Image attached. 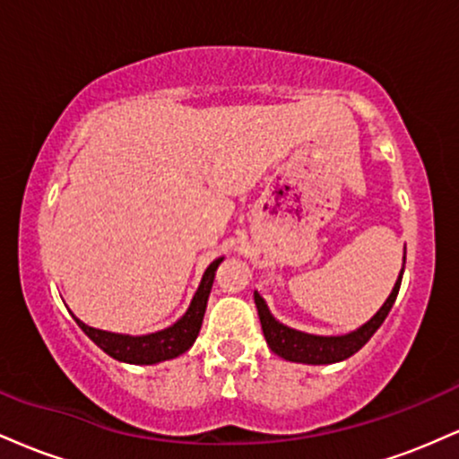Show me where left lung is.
<instances>
[{
    "instance_id": "obj_1",
    "label": "left lung",
    "mask_w": 459,
    "mask_h": 459,
    "mask_svg": "<svg viewBox=\"0 0 459 459\" xmlns=\"http://www.w3.org/2000/svg\"><path fill=\"white\" fill-rule=\"evenodd\" d=\"M403 276V272H402ZM402 276L394 282L393 293L388 296L384 307L377 310V315L371 321H367L362 328L345 336H315V334H304V332L291 330L287 325L278 324L276 319L272 317L270 308H267L265 299H263L259 293H255L256 310H259L261 328L263 334H265L267 345L273 354H278L284 360L291 362H307V365H330V362H339L356 354L362 345L376 334V330L384 324V319L391 313L394 299H397L399 287H402Z\"/></svg>"
}]
</instances>
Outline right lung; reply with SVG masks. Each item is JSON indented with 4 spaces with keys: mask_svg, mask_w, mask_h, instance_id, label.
Instances as JSON below:
<instances>
[{
    "mask_svg": "<svg viewBox=\"0 0 459 459\" xmlns=\"http://www.w3.org/2000/svg\"><path fill=\"white\" fill-rule=\"evenodd\" d=\"M222 259L224 256H220V259H215L212 265L207 267L203 282H200L196 296H194L192 304H189L187 313L183 315L175 325H170V328L146 336H127L91 328V325H86L83 321L75 319L77 325L91 336L94 343L101 347L105 354L116 358V360L131 362V365H152V362L177 358L178 354H183V351H187L189 347L194 345V341H196L200 325H203L209 293H212L215 270H218Z\"/></svg>",
    "mask_w": 459,
    "mask_h": 459,
    "instance_id": "1",
    "label": "right lung"
}]
</instances>
